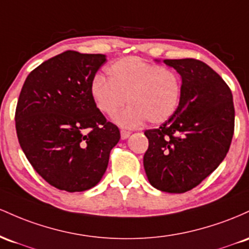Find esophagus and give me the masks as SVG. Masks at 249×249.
I'll use <instances>...</instances> for the list:
<instances>
[{
  "label": "esophagus",
  "instance_id": "1",
  "mask_svg": "<svg viewBox=\"0 0 249 249\" xmlns=\"http://www.w3.org/2000/svg\"><path fill=\"white\" fill-rule=\"evenodd\" d=\"M130 135V132L129 130H125V129H121V139L122 140H125L129 138Z\"/></svg>",
  "mask_w": 249,
  "mask_h": 249
}]
</instances>
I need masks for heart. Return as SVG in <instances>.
I'll list each match as a JSON object with an SVG mask.
<instances>
[{
  "label": "heart",
  "instance_id": "obj_1",
  "mask_svg": "<svg viewBox=\"0 0 249 249\" xmlns=\"http://www.w3.org/2000/svg\"><path fill=\"white\" fill-rule=\"evenodd\" d=\"M108 79L95 75L90 94L103 115L113 116L120 108L129 107L116 117L124 127L158 124L177 113L182 95V80L177 71L138 56L120 58L107 68Z\"/></svg>",
  "mask_w": 249,
  "mask_h": 249
}]
</instances>
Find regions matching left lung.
I'll return each mask as SVG.
<instances>
[{
  "mask_svg": "<svg viewBox=\"0 0 249 249\" xmlns=\"http://www.w3.org/2000/svg\"><path fill=\"white\" fill-rule=\"evenodd\" d=\"M182 77L177 113L155 129L144 130L143 166L150 185L167 193L199 186L221 163L234 134L233 95L227 83L195 58L164 60Z\"/></svg>",
  "mask_w": 249,
  "mask_h": 249,
  "instance_id": "obj_1",
  "label": "left lung"
}]
</instances>
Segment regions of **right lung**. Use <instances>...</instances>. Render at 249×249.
Listing matches in <instances>:
<instances>
[{
  "label": "right lung",
  "mask_w": 249,
  "mask_h": 249,
  "mask_svg": "<svg viewBox=\"0 0 249 249\" xmlns=\"http://www.w3.org/2000/svg\"><path fill=\"white\" fill-rule=\"evenodd\" d=\"M105 62L102 54L67 50L30 71L19 93V146L36 173L60 191L97 185L120 140L117 125L97 109L90 94Z\"/></svg>",
  "instance_id": "1"
}]
</instances>
